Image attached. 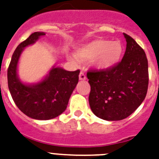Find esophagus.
<instances>
[{"label": "esophagus", "instance_id": "1", "mask_svg": "<svg viewBox=\"0 0 159 159\" xmlns=\"http://www.w3.org/2000/svg\"><path fill=\"white\" fill-rule=\"evenodd\" d=\"M86 79H87V77L84 74V72H81L79 74V80H81V81H85Z\"/></svg>", "mask_w": 159, "mask_h": 159}]
</instances>
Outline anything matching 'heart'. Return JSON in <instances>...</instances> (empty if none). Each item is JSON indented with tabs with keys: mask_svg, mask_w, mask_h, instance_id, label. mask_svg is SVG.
<instances>
[{
	"mask_svg": "<svg viewBox=\"0 0 159 159\" xmlns=\"http://www.w3.org/2000/svg\"><path fill=\"white\" fill-rule=\"evenodd\" d=\"M123 45L119 41L96 39L77 47L75 55L69 54L67 59L72 63L91 61L94 68L109 71L120 63L123 56Z\"/></svg>",
	"mask_w": 159,
	"mask_h": 159,
	"instance_id": "b5f03b06",
	"label": "heart"
}]
</instances>
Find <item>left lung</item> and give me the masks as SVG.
<instances>
[{"label":"left lung","instance_id":"1","mask_svg":"<svg viewBox=\"0 0 159 159\" xmlns=\"http://www.w3.org/2000/svg\"><path fill=\"white\" fill-rule=\"evenodd\" d=\"M125 54L117 66L109 71L87 73L91 86V110L102 119L119 121L130 116L143 102L148 86V65L143 49L123 33Z\"/></svg>","mask_w":159,"mask_h":159}]
</instances>
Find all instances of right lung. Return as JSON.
Wrapping results in <instances>:
<instances>
[{
    "mask_svg": "<svg viewBox=\"0 0 159 159\" xmlns=\"http://www.w3.org/2000/svg\"><path fill=\"white\" fill-rule=\"evenodd\" d=\"M45 35V32L36 31L19 44L7 71L8 88L13 101L24 114L36 120L52 119L66 110L80 73L79 70L69 71L53 66L40 82L29 84L20 81L17 67L21 53L26 47L33 45Z\"/></svg>",
    "mask_w": 159,
    "mask_h": 159,
    "instance_id": "right-lung-1",
    "label": "right lung"
}]
</instances>
